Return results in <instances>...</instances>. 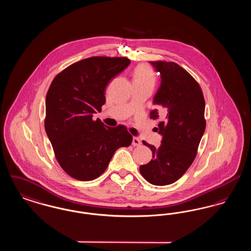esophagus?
<instances>
[{
	"mask_svg": "<svg viewBox=\"0 0 251 251\" xmlns=\"http://www.w3.org/2000/svg\"><path fill=\"white\" fill-rule=\"evenodd\" d=\"M131 144H132V146H140L141 145V141L139 140V138H137V137H133L132 138V142H131Z\"/></svg>",
	"mask_w": 251,
	"mask_h": 251,
	"instance_id": "obj_1",
	"label": "esophagus"
}]
</instances>
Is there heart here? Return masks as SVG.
Returning <instances> with one entry per match:
<instances>
[{
	"instance_id": "heart-1",
	"label": "heart",
	"mask_w": 251,
	"mask_h": 251,
	"mask_svg": "<svg viewBox=\"0 0 251 251\" xmlns=\"http://www.w3.org/2000/svg\"><path fill=\"white\" fill-rule=\"evenodd\" d=\"M155 73L147 64L138 65L133 72V82L141 84H155Z\"/></svg>"
}]
</instances>
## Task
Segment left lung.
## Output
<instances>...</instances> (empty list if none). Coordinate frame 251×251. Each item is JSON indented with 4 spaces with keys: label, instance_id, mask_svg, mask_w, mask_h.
I'll return each instance as SVG.
<instances>
[{
    "label": "left lung",
    "instance_id": "8db88e82",
    "mask_svg": "<svg viewBox=\"0 0 251 251\" xmlns=\"http://www.w3.org/2000/svg\"><path fill=\"white\" fill-rule=\"evenodd\" d=\"M161 75V84L153 98L157 108L151 120H159L157 131L163 138L152 151V159L139 167L146 180L153 185L175 182L194 162L206 128L205 100L201 88L184 69L174 62L151 61Z\"/></svg>",
    "mask_w": 251,
    "mask_h": 251
}]
</instances>
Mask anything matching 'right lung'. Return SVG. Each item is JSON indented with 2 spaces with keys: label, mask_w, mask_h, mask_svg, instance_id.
<instances>
[{
  "label": "right lung",
  "mask_w": 251,
  "mask_h": 251,
  "mask_svg": "<svg viewBox=\"0 0 251 251\" xmlns=\"http://www.w3.org/2000/svg\"><path fill=\"white\" fill-rule=\"evenodd\" d=\"M130 63L126 57H89L60 72L50 85L45 130L60 166L74 179L98 178L115 151L131 145L125 126L92 120L105 103L109 82Z\"/></svg>",
  "instance_id": "1"
}]
</instances>
